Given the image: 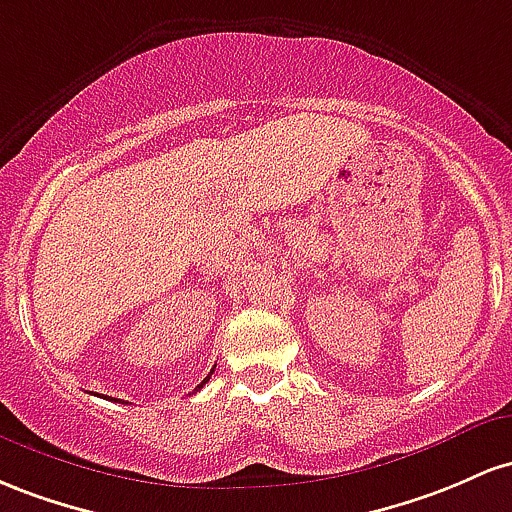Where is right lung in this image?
<instances>
[{
    "label": "right lung",
    "mask_w": 512,
    "mask_h": 512,
    "mask_svg": "<svg viewBox=\"0 0 512 512\" xmlns=\"http://www.w3.org/2000/svg\"><path fill=\"white\" fill-rule=\"evenodd\" d=\"M212 372H215V367H212V370H210V375H212ZM210 375H208V377H205V380H203V382H200V384H198V387H195V392H198V389H203V384L210 380Z\"/></svg>",
    "instance_id": "right-lung-1"
}]
</instances>
